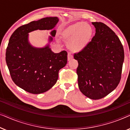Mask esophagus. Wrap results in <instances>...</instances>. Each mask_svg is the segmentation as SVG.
Instances as JSON below:
<instances>
[{"mask_svg":"<svg viewBox=\"0 0 130 130\" xmlns=\"http://www.w3.org/2000/svg\"><path fill=\"white\" fill-rule=\"evenodd\" d=\"M73 58V57L72 54H70V53H69L68 55H67V60H68V61H70V60H72V58Z\"/></svg>","mask_w":130,"mask_h":130,"instance_id":"1","label":"esophagus"}]
</instances>
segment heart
Instances as JSON below:
<instances>
[{
    "label": "heart",
    "mask_w": 130,
    "mask_h": 130,
    "mask_svg": "<svg viewBox=\"0 0 130 130\" xmlns=\"http://www.w3.org/2000/svg\"><path fill=\"white\" fill-rule=\"evenodd\" d=\"M92 35V29L88 24L77 22L62 32V37L68 41V47L73 52H80L88 45Z\"/></svg>",
    "instance_id": "obj_1"
}]
</instances>
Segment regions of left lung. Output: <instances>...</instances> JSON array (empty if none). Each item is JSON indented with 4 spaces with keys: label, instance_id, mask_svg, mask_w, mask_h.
I'll use <instances>...</instances> for the list:
<instances>
[{
    "label": "left lung",
    "instance_id": "1",
    "mask_svg": "<svg viewBox=\"0 0 130 130\" xmlns=\"http://www.w3.org/2000/svg\"><path fill=\"white\" fill-rule=\"evenodd\" d=\"M95 36L80 52L77 60L78 86L89 98L99 99L112 92L120 83L124 60L123 46L115 33L102 22H92Z\"/></svg>",
    "mask_w": 130,
    "mask_h": 130
}]
</instances>
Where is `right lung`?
I'll use <instances>...</instances> for the list:
<instances>
[{
	"mask_svg": "<svg viewBox=\"0 0 130 130\" xmlns=\"http://www.w3.org/2000/svg\"><path fill=\"white\" fill-rule=\"evenodd\" d=\"M59 19L47 17L32 21L17 28L9 41L6 61L13 82L25 91L33 94L44 93L56 84L58 72L66 65L67 53H53L49 44L43 48L32 46L28 33L33 31L53 29ZM56 30L50 32L55 37ZM50 36L49 42L53 41Z\"/></svg>",
	"mask_w": 130,
	"mask_h": 130,
	"instance_id": "1",
	"label": "right lung"
}]
</instances>
